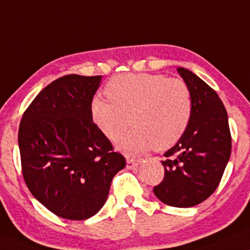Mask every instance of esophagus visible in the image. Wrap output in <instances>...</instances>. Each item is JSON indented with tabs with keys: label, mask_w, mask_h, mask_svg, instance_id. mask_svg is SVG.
<instances>
[{
	"label": "esophagus",
	"mask_w": 250,
	"mask_h": 250,
	"mask_svg": "<svg viewBox=\"0 0 250 250\" xmlns=\"http://www.w3.org/2000/svg\"><path fill=\"white\" fill-rule=\"evenodd\" d=\"M127 168H134V167H137L138 165H139V163L141 162V159H127Z\"/></svg>",
	"instance_id": "esophagus-1"
}]
</instances>
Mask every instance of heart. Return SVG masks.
<instances>
[{
    "instance_id": "heart-1",
    "label": "heart",
    "mask_w": 250,
    "mask_h": 250,
    "mask_svg": "<svg viewBox=\"0 0 250 250\" xmlns=\"http://www.w3.org/2000/svg\"><path fill=\"white\" fill-rule=\"evenodd\" d=\"M106 97H95L91 118L107 139L115 141L128 124L134 126L118 147L137 154L154 147L162 150L176 144L192 115V95L183 80L158 74H123L111 79L104 89Z\"/></svg>"
}]
</instances>
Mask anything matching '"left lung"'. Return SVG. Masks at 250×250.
Instances as JSON below:
<instances>
[{
  "label": "left lung",
  "instance_id": "left-lung-1",
  "mask_svg": "<svg viewBox=\"0 0 250 250\" xmlns=\"http://www.w3.org/2000/svg\"><path fill=\"white\" fill-rule=\"evenodd\" d=\"M177 72L192 95V115L177 144L161 161L165 177L154 195L175 208H191L208 199L219 186L232 149L229 117L210 85L191 70Z\"/></svg>",
  "mask_w": 250,
  "mask_h": 250
}]
</instances>
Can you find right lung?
<instances>
[{"mask_svg": "<svg viewBox=\"0 0 250 250\" xmlns=\"http://www.w3.org/2000/svg\"><path fill=\"white\" fill-rule=\"evenodd\" d=\"M102 76L64 75L32 101L18 131L21 171L30 192L69 220L92 217L105 204L112 178L126 166L91 118Z\"/></svg>", "mask_w": 250, "mask_h": 250, "instance_id": "1", "label": "right lung"}]
</instances>
